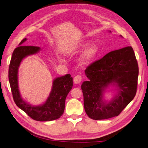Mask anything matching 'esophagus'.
<instances>
[{
    "label": "esophagus",
    "instance_id": "1",
    "mask_svg": "<svg viewBox=\"0 0 148 148\" xmlns=\"http://www.w3.org/2000/svg\"><path fill=\"white\" fill-rule=\"evenodd\" d=\"M82 81V77L81 75H77L75 76L73 78V82L76 84H79Z\"/></svg>",
    "mask_w": 148,
    "mask_h": 148
}]
</instances>
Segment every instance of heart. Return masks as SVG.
Returning <instances> with one entry per match:
<instances>
[{"mask_svg":"<svg viewBox=\"0 0 148 148\" xmlns=\"http://www.w3.org/2000/svg\"><path fill=\"white\" fill-rule=\"evenodd\" d=\"M89 43L87 41H83L78 43L71 48L73 53L81 52L84 50L80 57L79 63L82 66H86L95 59L99 53V47L96 44H92L89 45Z\"/></svg>","mask_w":148,"mask_h":148,"instance_id":"obj_1","label":"heart"}]
</instances>
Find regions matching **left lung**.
Here are the masks:
<instances>
[{"label": "left lung", "instance_id": "obj_1", "mask_svg": "<svg viewBox=\"0 0 148 148\" xmlns=\"http://www.w3.org/2000/svg\"><path fill=\"white\" fill-rule=\"evenodd\" d=\"M84 73L89 80L81 86L84 108L91 119L104 120L118 116L136 95L139 70L131 46L107 53L89 65ZM111 85L118 88V94L107 103L103 99V93Z\"/></svg>", "mask_w": 148, "mask_h": 148}]
</instances>
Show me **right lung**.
I'll return each instance as SVG.
<instances>
[{
    "label": "right lung",
    "mask_w": 148,
    "mask_h": 148,
    "mask_svg": "<svg viewBox=\"0 0 148 148\" xmlns=\"http://www.w3.org/2000/svg\"><path fill=\"white\" fill-rule=\"evenodd\" d=\"M23 39L12 53L8 69V79L13 98L16 105L36 121L46 122L60 118L64 114L65 99L73 86V78L70 74L57 77L53 81L52 88L46 101L42 105L32 106L25 102L20 95L18 83V72L21 62L26 57L35 54L41 50L37 46H24Z\"/></svg>",
    "instance_id": "obj_1"
}]
</instances>
